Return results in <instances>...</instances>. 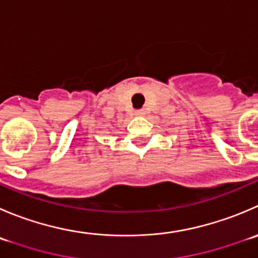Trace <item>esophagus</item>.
I'll use <instances>...</instances> for the list:
<instances>
[{
    "label": "esophagus",
    "instance_id": "34e87169",
    "mask_svg": "<svg viewBox=\"0 0 258 258\" xmlns=\"http://www.w3.org/2000/svg\"><path fill=\"white\" fill-rule=\"evenodd\" d=\"M145 114V109H137L136 111V116H144Z\"/></svg>",
    "mask_w": 258,
    "mask_h": 258
}]
</instances>
